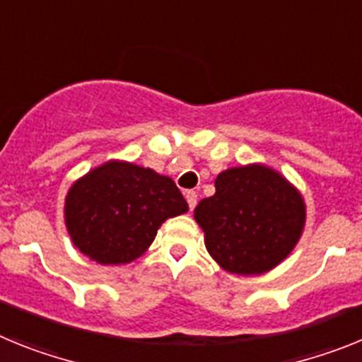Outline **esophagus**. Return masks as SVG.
I'll use <instances>...</instances> for the list:
<instances>
[{
	"label": "esophagus",
	"mask_w": 362,
	"mask_h": 362,
	"mask_svg": "<svg viewBox=\"0 0 362 362\" xmlns=\"http://www.w3.org/2000/svg\"><path fill=\"white\" fill-rule=\"evenodd\" d=\"M185 197H187V203H188V209L194 210L197 204V194L194 190H187L185 192Z\"/></svg>",
	"instance_id": "esophagus-1"
}]
</instances>
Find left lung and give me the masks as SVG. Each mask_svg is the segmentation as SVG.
<instances>
[{"mask_svg": "<svg viewBox=\"0 0 362 362\" xmlns=\"http://www.w3.org/2000/svg\"><path fill=\"white\" fill-rule=\"evenodd\" d=\"M204 245L221 268L239 276L272 270L297 245L305 201L281 174L263 165L221 172L216 194L194 210Z\"/></svg>", "mask_w": 362, "mask_h": 362, "instance_id": "8db88e82", "label": "left lung"}]
</instances>
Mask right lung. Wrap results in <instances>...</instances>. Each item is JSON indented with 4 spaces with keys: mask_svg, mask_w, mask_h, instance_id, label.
<instances>
[{
    "mask_svg": "<svg viewBox=\"0 0 362 362\" xmlns=\"http://www.w3.org/2000/svg\"><path fill=\"white\" fill-rule=\"evenodd\" d=\"M188 210L175 183L150 168L108 161L72 185L65 223L72 243L99 264L130 263L168 217Z\"/></svg>",
    "mask_w": 362,
    "mask_h": 362,
    "instance_id": "add662e5",
    "label": "right lung"
}]
</instances>
